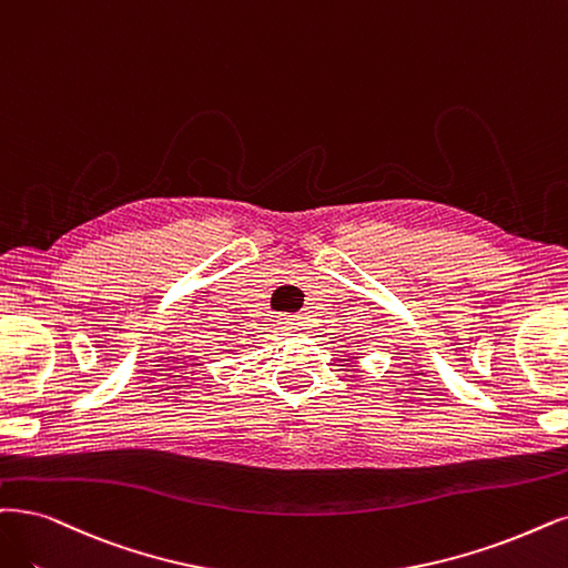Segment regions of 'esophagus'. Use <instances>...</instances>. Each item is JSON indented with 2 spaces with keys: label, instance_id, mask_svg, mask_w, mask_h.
<instances>
[{
  "label": "esophagus",
  "instance_id": "esophagus-1",
  "mask_svg": "<svg viewBox=\"0 0 568 568\" xmlns=\"http://www.w3.org/2000/svg\"><path fill=\"white\" fill-rule=\"evenodd\" d=\"M287 323H290L292 327H295V329H300V325H302V323H300V316H290Z\"/></svg>",
  "mask_w": 568,
  "mask_h": 568
}]
</instances>
